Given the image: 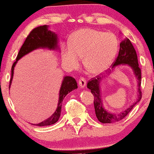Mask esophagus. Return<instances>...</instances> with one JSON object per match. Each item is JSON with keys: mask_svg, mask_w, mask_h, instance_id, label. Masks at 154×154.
<instances>
[{"mask_svg": "<svg viewBox=\"0 0 154 154\" xmlns=\"http://www.w3.org/2000/svg\"><path fill=\"white\" fill-rule=\"evenodd\" d=\"M78 85H79V86L81 88H85V86H86V85H87L86 79H85V77H81L80 78H79V79Z\"/></svg>", "mask_w": 154, "mask_h": 154, "instance_id": "obj_1", "label": "esophagus"}]
</instances>
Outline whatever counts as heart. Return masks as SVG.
Masks as SVG:
<instances>
[{
  "mask_svg": "<svg viewBox=\"0 0 154 154\" xmlns=\"http://www.w3.org/2000/svg\"><path fill=\"white\" fill-rule=\"evenodd\" d=\"M119 49L117 36L112 33L83 29L74 33L69 45L62 48V58L66 65L76 68L83 57V64L91 74H100L111 65Z\"/></svg>",
  "mask_w": 154,
  "mask_h": 154,
  "instance_id": "b5f03b06",
  "label": "heart"
}]
</instances>
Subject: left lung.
Masks as SVG:
<instances>
[{
    "label": "left lung",
    "mask_w": 154,
    "mask_h": 154,
    "mask_svg": "<svg viewBox=\"0 0 154 154\" xmlns=\"http://www.w3.org/2000/svg\"><path fill=\"white\" fill-rule=\"evenodd\" d=\"M121 64H127L130 65L134 72L138 82V99L132 105H131L128 108L120 113L116 114L109 112L105 110L102 103V100L100 95V88L99 84L101 80V77L97 75L96 77L92 78L88 82V88L91 90L92 94L94 96V107L96 117L100 122L103 123H116L123 120L124 118L128 115L133 107L137 104L138 102L140 100L142 97V92L140 90V84H141V70L138 66V57H137L136 51L133 47V44H131L129 38H124L121 41L120 44V49L118 55L113 64H112V68H115L116 66Z\"/></svg>",
    "instance_id": "1"
}]
</instances>
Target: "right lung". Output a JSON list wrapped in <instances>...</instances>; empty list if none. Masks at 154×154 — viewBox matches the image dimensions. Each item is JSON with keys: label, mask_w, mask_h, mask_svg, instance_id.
I'll use <instances>...</instances> for the list:
<instances>
[{"label": "right lung", "mask_w": 154, "mask_h": 154, "mask_svg": "<svg viewBox=\"0 0 154 154\" xmlns=\"http://www.w3.org/2000/svg\"><path fill=\"white\" fill-rule=\"evenodd\" d=\"M47 27V25H44L34 28L32 31H31V32L26 38L25 42L19 50V52L16 57V60L12 65L11 77L10 83H9V88H10L13 76H14V66L18 59H21L26 54L31 52V51L38 49V48H48L49 49H54L58 47H57V34L48 30ZM77 88V84L75 78L69 77V76L64 77L62 86H61L60 91H59L58 106H57L55 112L48 119L44 120L42 123L34 124V125H37V126H47V125H52V124L57 123L60 117L63 99L69 92Z\"/></svg>", "instance_id": "add662e5"}]
</instances>
